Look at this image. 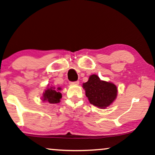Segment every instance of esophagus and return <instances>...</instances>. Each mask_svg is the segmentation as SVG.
<instances>
[{
  "label": "esophagus",
  "instance_id": "obj_1",
  "mask_svg": "<svg viewBox=\"0 0 155 155\" xmlns=\"http://www.w3.org/2000/svg\"><path fill=\"white\" fill-rule=\"evenodd\" d=\"M70 85H78L79 84V81H74V82H70Z\"/></svg>",
  "mask_w": 155,
  "mask_h": 155
}]
</instances>
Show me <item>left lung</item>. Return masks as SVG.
Here are the masks:
<instances>
[{
	"label": "left lung",
	"mask_w": 155,
	"mask_h": 155,
	"mask_svg": "<svg viewBox=\"0 0 155 155\" xmlns=\"http://www.w3.org/2000/svg\"><path fill=\"white\" fill-rule=\"evenodd\" d=\"M83 87L90 103L102 109L109 107L117 95L116 85L101 80L96 74L90 76L88 81L83 84Z\"/></svg>",
	"instance_id": "8db88e82"
}]
</instances>
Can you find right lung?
Listing matches in <instances>:
<instances>
[{"label": "right lung", "instance_id": "add662e5", "mask_svg": "<svg viewBox=\"0 0 155 155\" xmlns=\"http://www.w3.org/2000/svg\"><path fill=\"white\" fill-rule=\"evenodd\" d=\"M62 90L61 87H48L46 90L42 94V101H47L49 104H58L61 101L62 98V94L60 92Z\"/></svg>", "mask_w": 155, "mask_h": 155}]
</instances>
